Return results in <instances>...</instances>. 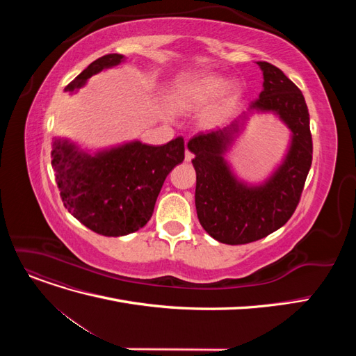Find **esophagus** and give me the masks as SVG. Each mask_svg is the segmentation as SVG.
<instances>
[{
  "label": "esophagus",
  "instance_id": "obj_1",
  "mask_svg": "<svg viewBox=\"0 0 356 356\" xmlns=\"http://www.w3.org/2000/svg\"><path fill=\"white\" fill-rule=\"evenodd\" d=\"M191 160H193V154L188 152V149H186V161H187V163H190Z\"/></svg>",
  "mask_w": 356,
  "mask_h": 356
}]
</instances>
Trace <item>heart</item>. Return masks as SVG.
Here are the masks:
<instances>
[{"label": "heart", "mask_w": 356, "mask_h": 356, "mask_svg": "<svg viewBox=\"0 0 356 356\" xmlns=\"http://www.w3.org/2000/svg\"><path fill=\"white\" fill-rule=\"evenodd\" d=\"M242 96L238 81H225L217 74H187L177 79L169 90V101L174 108L184 113L197 111L203 106L202 120L207 126H217L227 118Z\"/></svg>", "instance_id": "b5f03b06"}]
</instances>
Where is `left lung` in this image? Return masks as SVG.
<instances>
[{"label":"left lung","mask_w":356,"mask_h":356,"mask_svg":"<svg viewBox=\"0 0 356 356\" xmlns=\"http://www.w3.org/2000/svg\"><path fill=\"white\" fill-rule=\"evenodd\" d=\"M260 98L227 127L200 134L187 144L195 154L196 211L202 227L215 241L243 245L281 229L294 213L312 165V135L303 93L268 62ZM276 115L291 132L283 161L264 181L252 185L235 175L225 154L254 113Z\"/></svg>","instance_id":"obj_1"}]
</instances>
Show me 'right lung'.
<instances>
[{
	"mask_svg": "<svg viewBox=\"0 0 356 356\" xmlns=\"http://www.w3.org/2000/svg\"><path fill=\"white\" fill-rule=\"evenodd\" d=\"M124 56L110 53L92 62L65 92L75 93L95 74L118 67ZM51 166L65 208L86 227L102 236H126L152 218L169 172L184 160V139L165 145L129 141L90 153L68 138H55Z\"/></svg>",
	"mask_w": 356,
	"mask_h": 356,
	"instance_id": "1",
	"label": "right lung"
}]
</instances>
